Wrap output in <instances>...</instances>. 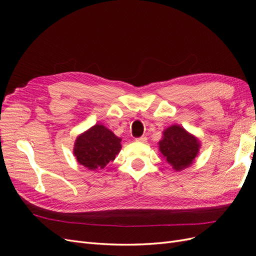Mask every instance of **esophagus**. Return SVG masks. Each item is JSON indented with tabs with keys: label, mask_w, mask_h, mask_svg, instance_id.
<instances>
[{
	"label": "esophagus",
	"mask_w": 256,
	"mask_h": 256,
	"mask_svg": "<svg viewBox=\"0 0 256 256\" xmlns=\"http://www.w3.org/2000/svg\"><path fill=\"white\" fill-rule=\"evenodd\" d=\"M136 142H141V143H145V142H147V138L143 136H140V138H136Z\"/></svg>",
	"instance_id": "esophagus-1"
}]
</instances>
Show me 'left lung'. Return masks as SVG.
<instances>
[{
    "label": "left lung",
    "instance_id": "8db88e82",
    "mask_svg": "<svg viewBox=\"0 0 256 256\" xmlns=\"http://www.w3.org/2000/svg\"><path fill=\"white\" fill-rule=\"evenodd\" d=\"M158 145L161 157L176 172H180L194 164L202 146L196 136L177 124L164 130Z\"/></svg>",
    "mask_w": 256,
    "mask_h": 256
}]
</instances>
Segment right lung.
I'll list each match as a JSON object with an SVG mask.
<instances>
[{
	"instance_id": "add662e5",
	"label": "right lung",
	"mask_w": 256,
	"mask_h": 256,
	"mask_svg": "<svg viewBox=\"0 0 256 256\" xmlns=\"http://www.w3.org/2000/svg\"><path fill=\"white\" fill-rule=\"evenodd\" d=\"M122 138L102 124H96L76 136L74 156L90 171L104 170L122 150Z\"/></svg>"
}]
</instances>
